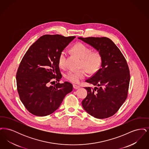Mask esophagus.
<instances>
[{
	"instance_id": "1",
	"label": "esophagus",
	"mask_w": 149,
	"mask_h": 149,
	"mask_svg": "<svg viewBox=\"0 0 149 149\" xmlns=\"http://www.w3.org/2000/svg\"><path fill=\"white\" fill-rule=\"evenodd\" d=\"M73 88H74V89H78L80 88V86H79V85H76V84H74V85H73Z\"/></svg>"
}]
</instances>
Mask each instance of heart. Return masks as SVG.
<instances>
[{
  "mask_svg": "<svg viewBox=\"0 0 149 149\" xmlns=\"http://www.w3.org/2000/svg\"><path fill=\"white\" fill-rule=\"evenodd\" d=\"M72 51L81 58V66L84 68L88 72L94 74L98 71L102 63V57L98 51H93L91 48L81 42L77 43L73 47ZM67 58V52L63 50L58 56V64L63 67L65 65ZM86 76L85 69L80 70H70L65 74L66 78L72 83H77Z\"/></svg>",
  "mask_w": 149,
  "mask_h": 149,
  "instance_id": "heart-1",
  "label": "heart"
}]
</instances>
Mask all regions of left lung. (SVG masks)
Instances as JSON below:
<instances>
[{
  "label": "left lung",
  "instance_id": "obj_1",
  "mask_svg": "<svg viewBox=\"0 0 149 149\" xmlns=\"http://www.w3.org/2000/svg\"><path fill=\"white\" fill-rule=\"evenodd\" d=\"M102 57L101 67L85 82L95 86L85 87L88 94L82 101L85 111L104 119L116 113L127 97L130 75L126 60L120 49L107 37H78Z\"/></svg>",
  "mask_w": 149,
  "mask_h": 149
}]
</instances>
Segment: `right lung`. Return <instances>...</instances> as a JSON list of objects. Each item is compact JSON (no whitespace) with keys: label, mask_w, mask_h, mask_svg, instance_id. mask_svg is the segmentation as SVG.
I'll return each instance as SVG.
<instances>
[{"label":"right lung","mask_w":149,"mask_h":149,"mask_svg":"<svg viewBox=\"0 0 149 149\" xmlns=\"http://www.w3.org/2000/svg\"><path fill=\"white\" fill-rule=\"evenodd\" d=\"M75 38L46 35L33 43L18 69L17 91L23 105L30 113L46 116L54 112L66 95L72 91L71 83L50 84L62 78L58 66L60 52Z\"/></svg>","instance_id":"1"}]
</instances>
